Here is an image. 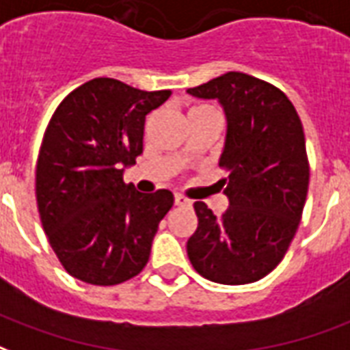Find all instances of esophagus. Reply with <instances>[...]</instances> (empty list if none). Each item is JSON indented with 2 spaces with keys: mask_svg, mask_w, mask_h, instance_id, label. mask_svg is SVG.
<instances>
[{
  "mask_svg": "<svg viewBox=\"0 0 350 350\" xmlns=\"http://www.w3.org/2000/svg\"><path fill=\"white\" fill-rule=\"evenodd\" d=\"M174 204L176 206H191V200H187L185 196L182 195H176L174 196Z\"/></svg>",
  "mask_w": 350,
  "mask_h": 350,
  "instance_id": "esophagus-1",
  "label": "esophagus"
}]
</instances>
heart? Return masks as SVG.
<instances>
[{
	"label": "heart",
	"mask_w": 350,
	"mask_h": 350,
	"mask_svg": "<svg viewBox=\"0 0 350 350\" xmlns=\"http://www.w3.org/2000/svg\"><path fill=\"white\" fill-rule=\"evenodd\" d=\"M202 109H209V107H204V105H196V107H193V109L189 111V113H193V111H202Z\"/></svg>",
	"instance_id": "1"
}]
</instances>
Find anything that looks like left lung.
I'll use <instances>...</instances> for the list:
<instances>
[{"label": "left lung", "instance_id": "left-lung-1", "mask_svg": "<svg viewBox=\"0 0 350 350\" xmlns=\"http://www.w3.org/2000/svg\"><path fill=\"white\" fill-rule=\"evenodd\" d=\"M202 100H219L226 139L219 167L230 206L215 215L195 202L198 228L187 256L204 278L241 286L267 276L286 256L308 195L310 167L302 124L280 89L243 72H226L189 89Z\"/></svg>", "mask_w": 350, "mask_h": 350}]
</instances>
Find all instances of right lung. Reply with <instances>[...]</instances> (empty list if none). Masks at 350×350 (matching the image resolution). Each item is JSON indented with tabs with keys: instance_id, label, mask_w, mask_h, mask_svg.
Listing matches in <instances>:
<instances>
[{
	"instance_id": "add662e5",
	"label": "right lung",
	"mask_w": 350,
	"mask_h": 350,
	"mask_svg": "<svg viewBox=\"0 0 350 350\" xmlns=\"http://www.w3.org/2000/svg\"><path fill=\"white\" fill-rule=\"evenodd\" d=\"M168 96L96 77L51 116L37 161L38 213L53 252L77 280L116 286L148 263L174 196L167 189L142 195L124 183V170L142 154L146 115Z\"/></svg>"
}]
</instances>
